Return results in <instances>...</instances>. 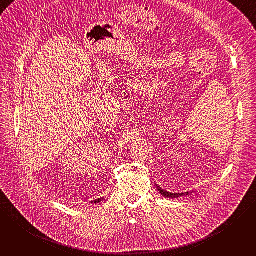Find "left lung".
I'll use <instances>...</instances> for the list:
<instances>
[{"label":"left lung","mask_w":256,"mask_h":256,"mask_svg":"<svg viewBox=\"0 0 256 256\" xmlns=\"http://www.w3.org/2000/svg\"><path fill=\"white\" fill-rule=\"evenodd\" d=\"M158 190L160 192V194L165 196V198H179V196H188V192H184V194H171V192H167L163 190H161L160 188H158Z\"/></svg>","instance_id":"left-lung-1"}]
</instances>
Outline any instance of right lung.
Returning <instances> with one entry per match:
<instances>
[{"mask_svg": "<svg viewBox=\"0 0 256 256\" xmlns=\"http://www.w3.org/2000/svg\"><path fill=\"white\" fill-rule=\"evenodd\" d=\"M101 200H102V198H98V200H95L92 202H95V204H96V202H100Z\"/></svg>", "mask_w": 256, "mask_h": 256, "instance_id": "right-lung-1", "label": "right lung"}]
</instances>
